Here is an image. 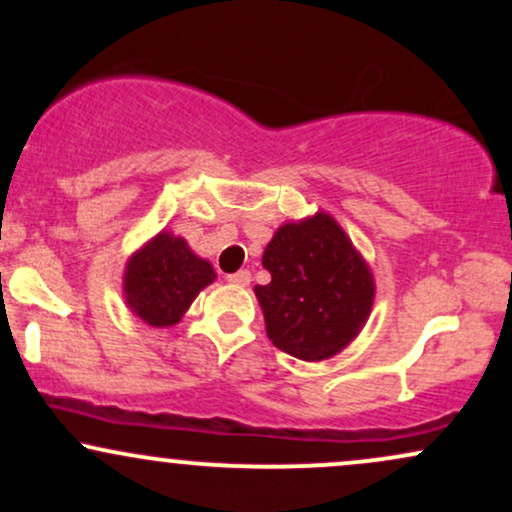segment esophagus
<instances>
[{
    "mask_svg": "<svg viewBox=\"0 0 512 512\" xmlns=\"http://www.w3.org/2000/svg\"><path fill=\"white\" fill-rule=\"evenodd\" d=\"M228 281H231V284H236V286H248L252 281V276H250L248 269H240V272H236V274H228Z\"/></svg>",
    "mask_w": 512,
    "mask_h": 512,
    "instance_id": "1",
    "label": "esophagus"
}]
</instances>
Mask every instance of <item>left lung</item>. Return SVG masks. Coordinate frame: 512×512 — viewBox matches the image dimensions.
<instances>
[{"label": "left lung", "mask_w": 512, "mask_h": 512, "mask_svg": "<svg viewBox=\"0 0 512 512\" xmlns=\"http://www.w3.org/2000/svg\"><path fill=\"white\" fill-rule=\"evenodd\" d=\"M272 274L255 286L276 349L301 358H332L363 330L375 298L370 267L344 228L325 211L284 223L264 248Z\"/></svg>", "instance_id": "1"}]
</instances>
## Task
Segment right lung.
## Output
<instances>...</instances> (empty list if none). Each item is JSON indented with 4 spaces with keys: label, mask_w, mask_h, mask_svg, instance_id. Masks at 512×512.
Segmentation results:
<instances>
[{
    "label": "right lung",
    "mask_w": 512,
    "mask_h": 512,
    "mask_svg": "<svg viewBox=\"0 0 512 512\" xmlns=\"http://www.w3.org/2000/svg\"><path fill=\"white\" fill-rule=\"evenodd\" d=\"M214 279V267L197 257L185 240L161 231L129 257L122 289L139 320L151 327H170Z\"/></svg>",
    "instance_id": "add662e5"
}]
</instances>
